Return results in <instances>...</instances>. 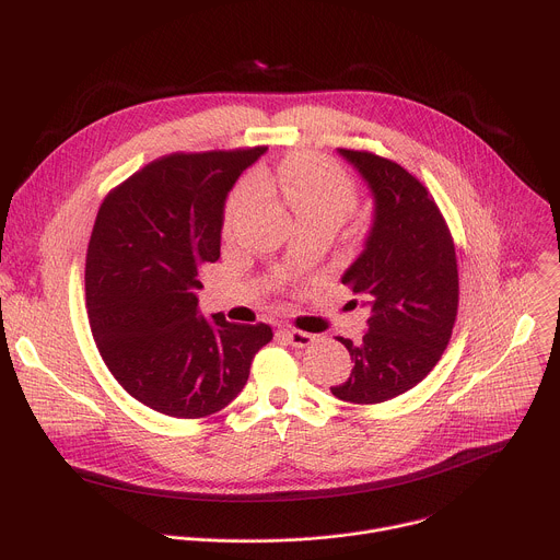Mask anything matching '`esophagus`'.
Wrapping results in <instances>:
<instances>
[{"label":"esophagus","instance_id":"obj_1","mask_svg":"<svg viewBox=\"0 0 560 560\" xmlns=\"http://www.w3.org/2000/svg\"><path fill=\"white\" fill-rule=\"evenodd\" d=\"M279 332H281V337H283L292 348H307V346L314 341V335L294 330V328H290V326H283Z\"/></svg>","mask_w":560,"mask_h":560}]
</instances>
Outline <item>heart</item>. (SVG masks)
Wrapping results in <instances>:
<instances>
[{"label":"heart","instance_id":"b5f03b06","mask_svg":"<svg viewBox=\"0 0 560 560\" xmlns=\"http://www.w3.org/2000/svg\"><path fill=\"white\" fill-rule=\"evenodd\" d=\"M279 186L296 217L328 214L343 221L357 206V190L348 175L332 162L316 154H294L279 168ZM259 192V184L250 177L238 184L225 206L223 230L230 232Z\"/></svg>","mask_w":560,"mask_h":560}]
</instances>
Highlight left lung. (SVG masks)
Listing matches in <instances>:
<instances>
[{
    "mask_svg": "<svg viewBox=\"0 0 560 560\" xmlns=\"http://www.w3.org/2000/svg\"><path fill=\"white\" fill-rule=\"evenodd\" d=\"M372 195L363 250L341 281L365 307L359 343L339 339L354 368L330 392L350 404H383L412 389L439 363L458 307L456 253L425 186L406 168L372 152L339 148Z\"/></svg>",
    "mask_w": 560,
    "mask_h": 560,
    "instance_id": "8db88e82",
    "label": "left lung"
}]
</instances>
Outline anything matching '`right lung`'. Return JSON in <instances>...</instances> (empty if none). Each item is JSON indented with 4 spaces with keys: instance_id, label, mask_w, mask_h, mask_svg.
<instances>
[{
    "instance_id": "1",
    "label": "right lung",
    "mask_w": 560,
    "mask_h": 560,
    "mask_svg": "<svg viewBox=\"0 0 560 560\" xmlns=\"http://www.w3.org/2000/svg\"><path fill=\"white\" fill-rule=\"evenodd\" d=\"M268 148L171 154L102 203L86 255V305L100 354L119 385L168 417L199 419L244 389L266 324L206 318L201 268L219 259L225 199Z\"/></svg>"
}]
</instances>
